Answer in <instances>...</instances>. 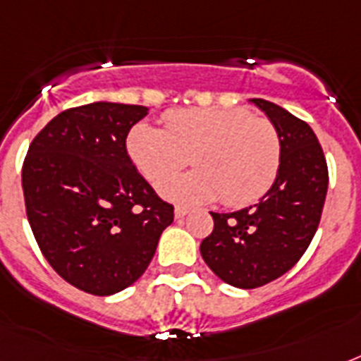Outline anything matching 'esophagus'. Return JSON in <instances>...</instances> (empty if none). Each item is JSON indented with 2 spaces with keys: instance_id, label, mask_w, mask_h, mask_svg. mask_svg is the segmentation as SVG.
I'll use <instances>...</instances> for the list:
<instances>
[{
  "instance_id": "34e87169",
  "label": "esophagus",
  "mask_w": 361,
  "mask_h": 361,
  "mask_svg": "<svg viewBox=\"0 0 361 361\" xmlns=\"http://www.w3.org/2000/svg\"><path fill=\"white\" fill-rule=\"evenodd\" d=\"M187 214H189V208H183V206H176V209H174L176 219H183Z\"/></svg>"
}]
</instances>
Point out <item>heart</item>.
Instances as JSON below:
<instances>
[{"instance_id": "obj_1", "label": "heart", "mask_w": 361, "mask_h": 361, "mask_svg": "<svg viewBox=\"0 0 361 361\" xmlns=\"http://www.w3.org/2000/svg\"><path fill=\"white\" fill-rule=\"evenodd\" d=\"M127 153L140 174L159 183L192 157L189 175L161 183L164 197L181 204L226 206L255 202L279 172V135L266 118L245 109H187L166 114V127L140 121L130 127Z\"/></svg>"}]
</instances>
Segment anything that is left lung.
Wrapping results in <instances>:
<instances>
[{"label": "left lung", "instance_id": "obj_1", "mask_svg": "<svg viewBox=\"0 0 361 361\" xmlns=\"http://www.w3.org/2000/svg\"><path fill=\"white\" fill-rule=\"evenodd\" d=\"M277 130L279 172L257 204L214 214V232L200 255L221 281L257 288L286 274L307 251L328 192V166L319 138L305 121L277 104L251 99Z\"/></svg>", "mask_w": 361, "mask_h": 361}]
</instances>
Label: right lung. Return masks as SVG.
I'll list each match as a JSON object with an SVG mask.
<instances>
[{
    "label": "right lung",
    "instance_id": "add662e5",
    "mask_svg": "<svg viewBox=\"0 0 361 361\" xmlns=\"http://www.w3.org/2000/svg\"><path fill=\"white\" fill-rule=\"evenodd\" d=\"M146 106L92 103L58 114L33 138L24 169L25 214L58 275L93 296L130 286L152 262L174 206L130 161L127 135Z\"/></svg>",
    "mask_w": 361,
    "mask_h": 361
}]
</instances>
